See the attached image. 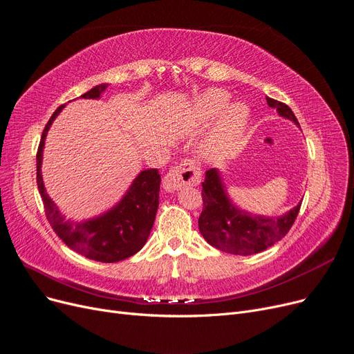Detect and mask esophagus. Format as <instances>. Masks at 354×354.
I'll list each match as a JSON object with an SVG mask.
<instances>
[{"mask_svg": "<svg viewBox=\"0 0 354 354\" xmlns=\"http://www.w3.org/2000/svg\"><path fill=\"white\" fill-rule=\"evenodd\" d=\"M201 182V169L194 160H184L174 166L163 178V188L167 192H174L182 187H195Z\"/></svg>", "mask_w": 354, "mask_h": 354, "instance_id": "obj_1", "label": "esophagus"}]
</instances>
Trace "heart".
<instances>
[{
	"label": "heart",
	"mask_w": 354,
	"mask_h": 354,
	"mask_svg": "<svg viewBox=\"0 0 354 354\" xmlns=\"http://www.w3.org/2000/svg\"><path fill=\"white\" fill-rule=\"evenodd\" d=\"M229 99L230 96L225 90H207L197 100V113L204 120H213L225 110ZM225 111L216 129V141L220 149L232 150L246 131L250 122V109L243 103H232Z\"/></svg>",
	"instance_id": "obj_1"
}]
</instances>
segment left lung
I'll use <instances>...</instances> for the list:
<instances>
[{
	"label": "left lung",
	"instance_id": "8db88e82",
	"mask_svg": "<svg viewBox=\"0 0 354 354\" xmlns=\"http://www.w3.org/2000/svg\"><path fill=\"white\" fill-rule=\"evenodd\" d=\"M270 108L299 125L293 111L286 103L267 97ZM203 212L198 227L203 238L217 250L234 255H252L266 251L284 238L293 226L300 203L279 217H266L241 210L232 203L217 169L205 172L203 182Z\"/></svg>",
	"mask_w": 354,
	"mask_h": 354
}]
</instances>
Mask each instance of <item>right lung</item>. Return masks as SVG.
Returning a JSON list of instances; mask_svg holds the SVG:
<instances>
[{
    "label": "right lung",
    "instance_id": "1",
    "mask_svg": "<svg viewBox=\"0 0 354 354\" xmlns=\"http://www.w3.org/2000/svg\"><path fill=\"white\" fill-rule=\"evenodd\" d=\"M106 87L108 84H99L82 95V97L99 99ZM64 106L65 104H61L45 125L36 154L37 188L44 201L46 218L58 238L73 251L100 263H118L137 254L149 239L159 207V170H141L122 200L106 213L83 221L67 220L46 194L41 172L46 134Z\"/></svg>",
    "mask_w": 354,
    "mask_h": 354
}]
</instances>
